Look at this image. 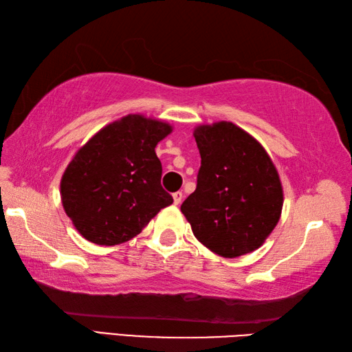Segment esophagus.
Wrapping results in <instances>:
<instances>
[{"instance_id": "1", "label": "esophagus", "mask_w": 352, "mask_h": 352, "mask_svg": "<svg viewBox=\"0 0 352 352\" xmlns=\"http://www.w3.org/2000/svg\"><path fill=\"white\" fill-rule=\"evenodd\" d=\"M172 197H174V203L178 206L183 201V192L182 190L174 192V193H172Z\"/></svg>"}]
</instances>
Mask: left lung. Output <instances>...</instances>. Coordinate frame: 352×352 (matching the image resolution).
I'll list each match as a JSON object with an SVG mask.
<instances>
[{
	"mask_svg": "<svg viewBox=\"0 0 352 352\" xmlns=\"http://www.w3.org/2000/svg\"><path fill=\"white\" fill-rule=\"evenodd\" d=\"M193 136L201 166L195 192L182 204L193 234L222 257L257 250L283 208L272 160L256 139L231 122L201 125Z\"/></svg>",
	"mask_w": 352,
	"mask_h": 352,
	"instance_id": "8db88e82",
	"label": "left lung"
}]
</instances>
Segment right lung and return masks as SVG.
Masks as SVG:
<instances>
[{
  "label": "right lung",
  "mask_w": 352,
  "mask_h": 352,
  "mask_svg": "<svg viewBox=\"0 0 352 352\" xmlns=\"http://www.w3.org/2000/svg\"><path fill=\"white\" fill-rule=\"evenodd\" d=\"M170 125L140 115L124 116L100 130L68 164L60 192L78 233L96 245L130 241L174 203L162 188L154 148Z\"/></svg>",
  "instance_id": "add662e5"
}]
</instances>
